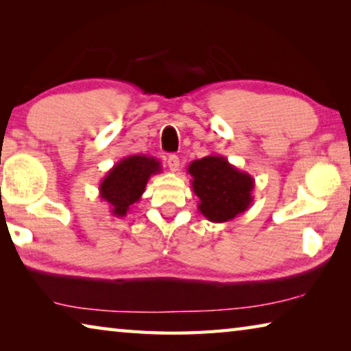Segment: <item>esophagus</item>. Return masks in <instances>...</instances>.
I'll return each mask as SVG.
<instances>
[{
	"mask_svg": "<svg viewBox=\"0 0 351 351\" xmlns=\"http://www.w3.org/2000/svg\"><path fill=\"white\" fill-rule=\"evenodd\" d=\"M167 165L171 171H178L180 170V158H178L176 154H170L167 159Z\"/></svg>",
	"mask_w": 351,
	"mask_h": 351,
	"instance_id": "1",
	"label": "esophagus"
}]
</instances>
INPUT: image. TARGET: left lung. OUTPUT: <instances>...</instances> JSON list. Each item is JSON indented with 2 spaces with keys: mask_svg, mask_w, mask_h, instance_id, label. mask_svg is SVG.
Returning <instances> with one entry per match:
<instances>
[{
  "mask_svg": "<svg viewBox=\"0 0 351 351\" xmlns=\"http://www.w3.org/2000/svg\"><path fill=\"white\" fill-rule=\"evenodd\" d=\"M198 210L212 223L230 221L251 207L255 180L224 156L210 154L192 161L187 169Z\"/></svg>",
  "mask_w": 351,
  "mask_h": 351,
  "instance_id": "8db88e82",
  "label": "left lung"
}]
</instances>
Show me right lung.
I'll return each mask as SVG.
<instances>
[{
  "instance_id": "1",
  "label": "right lung",
  "mask_w": 351,
  "mask_h": 351,
  "mask_svg": "<svg viewBox=\"0 0 351 351\" xmlns=\"http://www.w3.org/2000/svg\"><path fill=\"white\" fill-rule=\"evenodd\" d=\"M161 162L153 156L132 154L121 159L100 181L99 193L114 217H125L134 203L141 199L153 175L161 173Z\"/></svg>"
}]
</instances>
